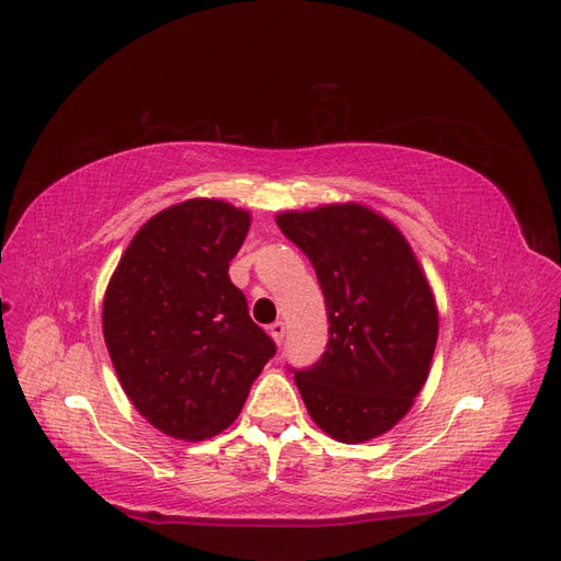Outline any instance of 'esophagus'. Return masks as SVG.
<instances>
[{"instance_id":"esophagus-1","label":"esophagus","mask_w":561,"mask_h":561,"mask_svg":"<svg viewBox=\"0 0 561 561\" xmlns=\"http://www.w3.org/2000/svg\"><path fill=\"white\" fill-rule=\"evenodd\" d=\"M268 334H271V339H274L276 344H283V339H285V325H283V322H274V325L268 328Z\"/></svg>"}]
</instances>
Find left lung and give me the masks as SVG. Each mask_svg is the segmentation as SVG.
I'll list each match as a JSON object with an SVG mask.
<instances>
[{"instance_id":"left-lung-1","label":"left lung","mask_w":561,"mask_h":561,"mask_svg":"<svg viewBox=\"0 0 561 561\" xmlns=\"http://www.w3.org/2000/svg\"><path fill=\"white\" fill-rule=\"evenodd\" d=\"M276 225L311 260L325 295L328 351L295 371L320 431L346 445L412 410L437 344V304L400 229L363 203L287 210Z\"/></svg>"}]
</instances>
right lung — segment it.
<instances>
[{"label": "right lung", "instance_id": "right-lung-1", "mask_svg": "<svg viewBox=\"0 0 561 561\" xmlns=\"http://www.w3.org/2000/svg\"><path fill=\"white\" fill-rule=\"evenodd\" d=\"M250 213L190 198L133 236L103 301V334L124 393L151 426L206 439L241 414L276 344L229 278Z\"/></svg>", "mask_w": 561, "mask_h": 561}]
</instances>
